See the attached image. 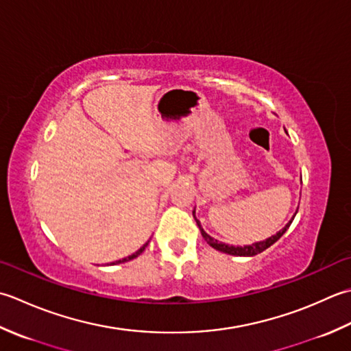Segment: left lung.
<instances>
[{
    "mask_svg": "<svg viewBox=\"0 0 351 351\" xmlns=\"http://www.w3.org/2000/svg\"><path fill=\"white\" fill-rule=\"evenodd\" d=\"M192 213H194V212H192ZM194 218H195V215H194ZM292 219H294V218H292ZM292 219L289 221L288 224H286V226L282 228L280 232L276 233L274 236H271V238H268L267 241L256 242V244H253V245L233 247V245H227V244H223V242H219V241H217V239H213L212 236H209V234H207V233L203 230V227H202V224H199V221L195 218V221H197V226H198L199 230H202V234H203V238H204V241L207 242V244H209L210 247H213L215 250H218V252H223V253L232 254V256H256V254H259V253H262V252H265V250H267L268 247H271V245L274 244V242H277L278 239L282 238L283 233H285L286 230H288V227L291 226Z\"/></svg>",
    "mask_w": 351,
    "mask_h": 351,
    "instance_id": "obj_1",
    "label": "left lung"
}]
</instances>
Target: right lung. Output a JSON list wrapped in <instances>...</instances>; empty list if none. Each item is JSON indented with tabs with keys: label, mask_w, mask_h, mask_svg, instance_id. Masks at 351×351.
<instances>
[{
	"label": "right lung",
	"mask_w": 351,
	"mask_h": 351,
	"mask_svg": "<svg viewBox=\"0 0 351 351\" xmlns=\"http://www.w3.org/2000/svg\"><path fill=\"white\" fill-rule=\"evenodd\" d=\"M148 245V242H147V244L144 245V247H141L139 250H138V252H136V253H133L132 256H128V257H124V259H121V261H117L115 263H113V265H117V263H123V262H128V261H132V259H134V257H138L142 252H144V250H145V247Z\"/></svg>",
	"instance_id": "obj_1"
}]
</instances>
